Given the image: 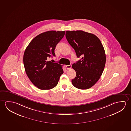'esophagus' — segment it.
<instances>
[{
  "label": "esophagus",
  "mask_w": 131,
  "mask_h": 131,
  "mask_svg": "<svg viewBox=\"0 0 131 131\" xmlns=\"http://www.w3.org/2000/svg\"><path fill=\"white\" fill-rule=\"evenodd\" d=\"M71 68H72V65L70 64L69 65H67L66 66V68L68 69H70Z\"/></svg>",
  "instance_id": "esophagus-1"
}]
</instances>
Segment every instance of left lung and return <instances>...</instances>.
<instances>
[{"instance_id": "1", "label": "left lung", "mask_w": 131, "mask_h": 131, "mask_svg": "<svg viewBox=\"0 0 131 131\" xmlns=\"http://www.w3.org/2000/svg\"><path fill=\"white\" fill-rule=\"evenodd\" d=\"M66 38L81 60L72 68L76 77L73 85L80 89H90L98 81L104 69L106 54L100 39L94 34L82 30L67 31Z\"/></svg>"}]
</instances>
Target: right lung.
I'll list each match as a JSON object with an SVG mask.
<instances>
[{
    "mask_svg": "<svg viewBox=\"0 0 131 131\" xmlns=\"http://www.w3.org/2000/svg\"><path fill=\"white\" fill-rule=\"evenodd\" d=\"M65 31H48L35 37L29 43L24 55V69L33 84L41 90L56 87L63 73L62 66L48 59L55 56V48Z\"/></svg>",
    "mask_w": 131,
    "mask_h": 131,
    "instance_id": "1",
    "label": "right lung"
}]
</instances>
